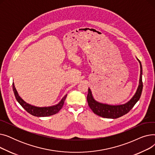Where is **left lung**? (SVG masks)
I'll use <instances>...</instances> for the list:
<instances>
[{
	"mask_svg": "<svg viewBox=\"0 0 155 155\" xmlns=\"http://www.w3.org/2000/svg\"><path fill=\"white\" fill-rule=\"evenodd\" d=\"M137 60L140 62L141 68L140 84L136 94L133 97V98L127 103L123 105H111L98 102L94 99L91 89L88 88V95L87 97V102L88 106L92 110L94 114L104 118L116 119L126 114L127 113H128L132 109L134 105L140 99L143 86L142 82V65L141 61L138 59Z\"/></svg>",
	"mask_w": 155,
	"mask_h": 155,
	"instance_id": "8db88e82",
	"label": "left lung"
}]
</instances>
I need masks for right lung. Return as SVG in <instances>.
<instances>
[{
    "label": "right lung",
    "mask_w": 155,
    "mask_h": 155,
    "mask_svg": "<svg viewBox=\"0 0 155 155\" xmlns=\"http://www.w3.org/2000/svg\"><path fill=\"white\" fill-rule=\"evenodd\" d=\"M12 88H13V91L14 93V95L15 97V99L19 103V104L28 113H29L30 114L34 116H37V117L50 116L54 115L56 113H58L60 111V110L62 108L65 99H66V97L67 96V94L65 95L63 97V99L61 100V101L56 105H53V106H51V107H38L33 106V105H31L26 103L24 100H22L19 95L17 91H16L14 83H12Z\"/></svg>",
    "instance_id": "right-lung-1"
}]
</instances>
